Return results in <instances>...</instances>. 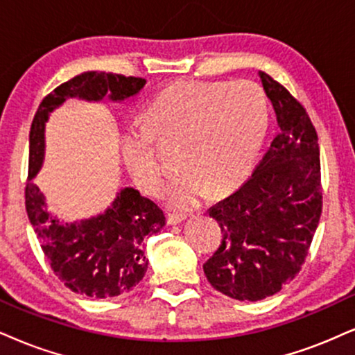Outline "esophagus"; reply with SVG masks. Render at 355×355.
<instances>
[{"label": "esophagus", "instance_id": "obj_1", "mask_svg": "<svg viewBox=\"0 0 355 355\" xmlns=\"http://www.w3.org/2000/svg\"><path fill=\"white\" fill-rule=\"evenodd\" d=\"M186 218V214H179V212H168V224L169 225H178L181 224L182 220Z\"/></svg>", "mask_w": 355, "mask_h": 355}]
</instances>
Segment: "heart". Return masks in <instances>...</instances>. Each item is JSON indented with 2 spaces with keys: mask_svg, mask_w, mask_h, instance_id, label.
Segmentation results:
<instances>
[{
  "mask_svg": "<svg viewBox=\"0 0 355 355\" xmlns=\"http://www.w3.org/2000/svg\"><path fill=\"white\" fill-rule=\"evenodd\" d=\"M268 123V98L257 82L182 80L156 95L143 125L125 130L121 151L135 182L156 196L164 178L157 143L179 144L182 171L164 198L173 207L189 209L209 191L222 194L250 174Z\"/></svg>",
  "mask_w": 355,
  "mask_h": 355,
  "instance_id": "heart-1",
  "label": "heart"
}]
</instances>
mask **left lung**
<instances>
[{"mask_svg": "<svg viewBox=\"0 0 355 355\" xmlns=\"http://www.w3.org/2000/svg\"><path fill=\"white\" fill-rule=\"evenodd\" d=\"M279 133L252 176L209 211L222 242L204 263L217 291L239 301L275 295L300 273L322 212L318 133L286 87L260 72Z\"/></svg>", "mask_w": 355, "mask_h": 355, "instance_id": "obj_1", "label": "left lung"}]
</instances>
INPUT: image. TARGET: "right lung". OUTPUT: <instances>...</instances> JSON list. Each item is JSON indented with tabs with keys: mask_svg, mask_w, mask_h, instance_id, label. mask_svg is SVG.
Segmentation results:
<instances>
[{
	"mask_svg": "<svg viewBox=\"0 0 355 355\" xmlns=\"http://www.w3.org/2000/svg\"><path fill=\"white\" fill-rule=\"evenodd\" d=\"M146 80L113 72H84L55 87L39 105L29 131V166L24 187L26 211L55 277L78 295L110 298L133 290L148 270L144 239L166 224L164 212L133 187H125L102 216L80 224H60L47 211L33 182L44 157V123L65 98L125 100Z\"/></svg>",
	"mask_w": 355,
	"mask_h": 355,
	"instance_id": "right-lung-1",
	"label": "right lung"
}]
</instances>
